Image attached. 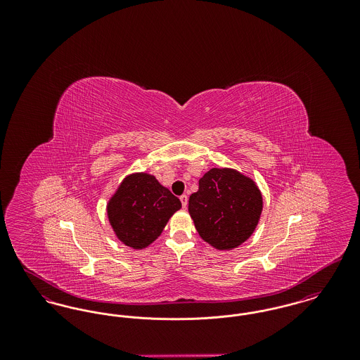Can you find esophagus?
Wrapping results in <instances>:
<instances>
[{"mask_svg": "<svg viewBox=\"0 0 360 360\" xmlns=\"http://www.w3.org/2000/svg\"><path fill=\"white\" fill-rule=\"evenodd\" d=\"M179 200H181V202H182V206H184V207H186V206H188V195H186V194H182V195L179 197Z\"/></svg>", "mask_w": 360, "mask_h": 360, "instance_id": "obj_1", "label": "esophagus"}]
</instances>
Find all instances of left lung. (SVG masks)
I'll use <instances>...</instances> for the list:
<instances>
[{"label": "left lung", "mask_w": 360, "mask_h": 360, "mask_svg": "<svg viewBox=\"0 0 360 360\" xmlns=\"http://www.w3.org/2000/svg\"><path fill=\"white\" fill-rule=\"evenodd\" d=\"M188 198L198 235L217 250L229 251L248 239L263 209L257 184L233 169H210Z\"/></svg>", "instance_id": "left-lung-1"}]
</instances>
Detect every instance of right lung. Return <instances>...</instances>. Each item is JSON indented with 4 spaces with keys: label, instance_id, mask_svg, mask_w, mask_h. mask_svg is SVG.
Masks as SVG:
<instances>
[{
    "label": "right lung",
    "instance_id": "add662e5",
    "mask_svg": "<svg viewBox=\"0 0 360 360\" xmlns=\"http://www.w3.org/2000/svg\"><path fill=\"white\" fill-rule=\"evenodd\" d=\"M181 207L179 198L162 186L154 175L136 172L121 182L106 212L117 239L134 250H143L160 236Z\"/></svg>",
    "mask_w": 360,
    "mask_h": 360
}]
</instances>
